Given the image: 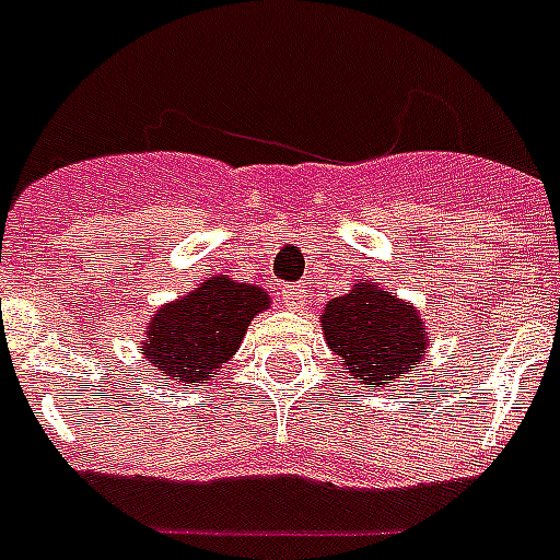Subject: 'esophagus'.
Wrapping results in <instances>:
<instances>
[{"instance_id":"esophagus-1","label":"esophagus","mask_w":560,"mask_h":560,"mask_svg":"<svg viewBox=\"0 0 560 560\" xmlns=\"http://www.w3.org/2000/svg\"><path fill=\"white\" fill-rule=\"evenodd\" d=\"M283 303L289 305V308H303V305H305V285H285Z\"/></svg>"}]
</instances>
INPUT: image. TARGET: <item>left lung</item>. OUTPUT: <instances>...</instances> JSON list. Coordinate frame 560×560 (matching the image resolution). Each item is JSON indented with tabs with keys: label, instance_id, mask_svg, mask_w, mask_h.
<instances>
[{
	"label": "left lung",
	"instance_id": "left-lung-1",
	"mask_svg": "<svg viewBox=\"0 0 560 560\" xmlns=\"http://www.w3.org/2000/svg\"><path fill=\"white\" fill-rule=\"evenodd\" d=\"M319 319L325 345L345 361V373L361 384L384 387L407 378L427 355V323L412 305L381 285L355 283L345 296H334Z\"/></svg>",
	"mask_w": 560,
	"mask_h": 560
}]
</instances>
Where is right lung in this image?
<instances>
[{
	"label": "right lung",
	"mask_w": 560,
	"mask_h": 560,
	"mask_svg": "<svg viewBox=\"0 0 560 560\" xmlns=\"http://www.w3.org/2000/svg\"><path fill=\"white\" fill-rule=\"evenodd\" d=\"M269 303L271 296L260 285L237 283L224 275L207 277L199 289L151 316L142 355L185 389L190 384L201 387L237 353L249 323Z\"/></svg>",
	"instance_id": "right-lung-1"
}]
</instances>
